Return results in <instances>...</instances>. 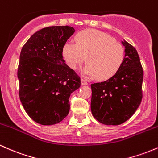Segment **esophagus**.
<instances>
[{"label":"esophagus","mask_w":158,"mask_h":158,"mask_svg":"<svg viewBox=\"0 0 158 158\" xmlns=\"http://www.w3.org/2000/svg\"><path fill=\"white\" fill-rule=\"evenodd\" d=\"M88 83L84 79H81V85H87Z\"/></svg>","instance_id":"obj_1"}]
</instances>
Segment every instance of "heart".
<instances>
[{
    "label": "heart",
    "mask_w": 158,
    "mask_h": 158,
    "mask_svg": "<svg viewBox=\"0 0 158 158\" xmlns=\"http://www.w3.org/2000/svg\"><path fill=\"white\" fill-rule=\"evenodd\" d=\"M75 44L66 42L62 49L67 65L75 70L84 61L86 74L98 81H107L117 74L123 65L125 49L112 37L95 29H86L76 35Z\"/></svg>",
    "instance_id": "b5f03b06"
}]
</instances>
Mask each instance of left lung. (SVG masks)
I'll list each match as a JSON object with an SVG mask.
<instances>
[{
	"mask_svg": "<svg viewBox=\"0 0 158 158\" xmlns=\"http://www.w3.org/2000/svg\"><path fill=\"white\" fill-rule=\"evenodd\" d=\"M125 58L111 78L91 84L93 116L106 125H120L130 119L142 99L143 69L135 47L123 40Z\"/></svg>",
	"mask_w": 158,
	"mask_h": 158,
	"instance_id": "8db88e82",
	"label": "left lung"
}]
</instances>
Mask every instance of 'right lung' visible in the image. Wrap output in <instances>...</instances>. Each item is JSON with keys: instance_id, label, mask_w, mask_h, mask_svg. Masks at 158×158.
I'll return each instance as SVG.
<instances>
[{"instance_id": "add662e5", "label": "right lung", "mask_w": 158, "mask_h": 158, "mask_svg": "<svg viewBox=\"0 0 158 158\" xmlns=\"http://www.w3.org/2000/svg\"><path fill=\"white\" fill-rule=\"evenodd\" d=\"M74 31L68 25L42 28L20 52V101L28 116L41 125L62 121L69 114L70 95L81 86V77L65 63L62 53Z\"/></svg>"}]
</instances>
